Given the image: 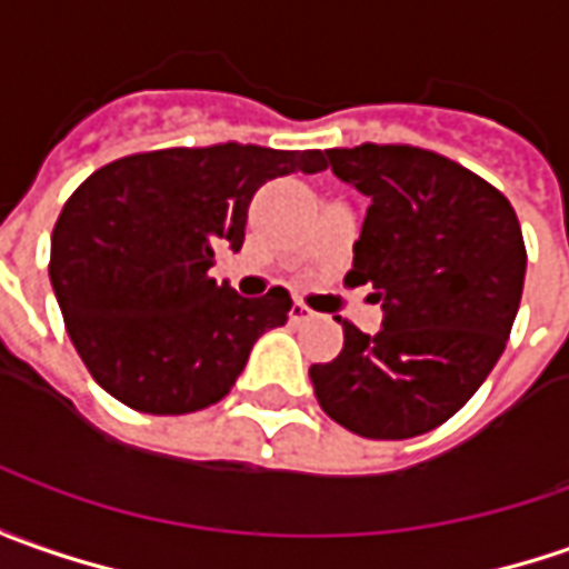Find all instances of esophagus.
Returning <instances> with one entry per match:
<instances>
[{
    "mask_svg": "<svg viewBox=\"0 0 569 569\" xmlns=\"http://www.w3.org/2000/svg\"><path fill=\"white\" fill-rule=\"evenodd\" d=\"M289 318H292L296 323H302V321H308V318H315V311H311L308 305L296 302L292 308H289Z\"/></svg>",
    "mask_w": 569,
    "mask_h": 569,
    "instance_id": "obj_1",
    "label": "esophagus"
}]
</instances>
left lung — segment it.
<instances>
[{"instance_id":"obj_1","label":"left lung","mask_w":569,"mask_h":569,"mask_svg":"<svg viewBox=\"0 0 569 569\" xmlns=\"http://www.w3.org/2000/svg\"><path fill=\"white\" fill-rule=\"evenodd\" d=\"M323 167L368 198L349 280L378 289L383 321L371 337L343 321L340 356L308 371L315 397L352 435L416 438L460 412L507 346L526 277L517 210L412 144L333 148Z\"/></svg>"}]
</instances>
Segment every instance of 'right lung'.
I'll list each match as a JSON object with an SVG mask.
<instances>
[{
    "label": "right lung",
    "mask_w": 569,
    "mask_h": 569,
    "mask_svg": "<svg viewBox=\"0 0 569 569\" xmlns=\"http://www.w3.org/2000/svg\"><path fill=\"white\" fill-rule=\"evenodd\" d=\"M321 169V150L226 141L131 153L74 188L52 229L50 283L93 381L150 416L223 400L292 299L283 286L236 296L210 277L213 258L242 248L264 182Z\"/></svg>",
    "instance_id": "obj_1"
}]
</instances>
